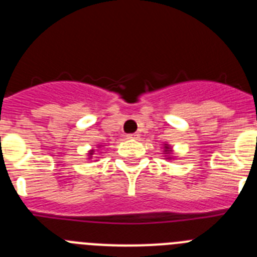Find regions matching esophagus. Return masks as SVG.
<instances>
[{
	"label": "esophagus",
	"instance_id": "34e87169",
	"mask_svg": "<svg viewBox=\"0 0 257 257\" xmlns=\"http://www.w3.org/2000/svg\"><path fill=\"white\" fill-rule=\"evenodd\" d=\"M127 138H128V139H138V138H139V134L138 133L128 134V135H127Z\"/></svg>",
	"mask_w": 257,
	"mask_h": 257
}]
</instances>
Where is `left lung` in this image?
Wrapping results in <instances>:
<instances>
[{
	"mask_svg": "<svg viewBox=\"0 0 257 257\" xmlns=\"http://www.w3.org/2000/svg\"><path fill=\"white\" fill-rule=\"evenodd\" d=\"M170 149H171V148H170L169 145L165 144V151H163V152H166V154H170ZM169 160H171V157H169Z\"/></svg>",
	"mask_w": 257,
	"mask_h": 257,
	"instance_id": "8db88e82",
	"label": "left lung"
}]
</instances>
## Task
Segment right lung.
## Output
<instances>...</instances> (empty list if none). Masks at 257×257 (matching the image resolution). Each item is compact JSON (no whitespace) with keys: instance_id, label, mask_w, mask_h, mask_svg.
<instances>
[{"instance_id":"right-lung-1","label":"right lung","mask_w":257,"mask_h":257,"mask_svg":"<svg viewBox=\"0 0 257 257\" xmlns=\"http://www.w3.org/2000/svg\"><path fill=\"white\" fill-rule=\"evenodd\" d=\"M88 154H90V156H92V154H94V151H91ZM90 158H91V157H90Z\"/></svg>"}]
</instances>
